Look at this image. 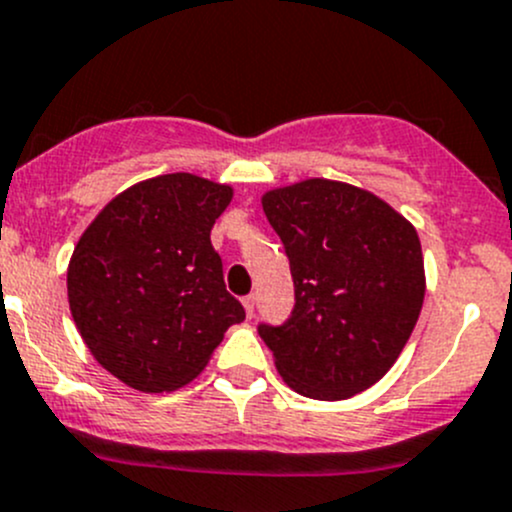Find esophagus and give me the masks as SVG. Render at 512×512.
Returning <instances> with one entry per match:
<instances>
[{
  "label": "esophagus",
  "mask_w": 512,
  "mask_h": 512,
  "mask_svg": "<svg viewBox=\"0 0 512 512\" xmlns=\"http://www.w3.org/2000/svg\"><path fill=\"white\" fill-rule=\"evenodd\" d=\"M242 307H245V314L247 317H255V294H247V297H242Z\"/></svg>",
  "instance_id": "obj_1"
}]
</instances>
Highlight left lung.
<instances>
[{
    "instance_id": "8db88e82",
    "label": "left lung",
    "mask_w": 512,
    "mask_h": 512,
    "mask_svg": "<svg viewBox=\"0 0 512 512\" xmlns=\"http://www.w3.org/2000/svg\"><path fill=\"white\" fill-rule=\"evenodd\" d=\"M262 208L285 245L294 309L257 334L297 394H361L394 366L421 314L414 225L376 195L324 178L270 190Z\"/></svg>"
}]
</instances>
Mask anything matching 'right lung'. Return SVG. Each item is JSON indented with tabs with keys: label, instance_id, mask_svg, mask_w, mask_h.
<instances>
[{
	"label": "right lung",
	"instance_id": "add662e5",
	"mask_svg": "<svg viewBox=\"0 0 512 512\" xmlns=\"http://www.w3.org/2000/svg\"><path fill=\"white\" fill-rule=\"evenodd\" d=\"M230 185L190 173L143 180L86 227L69 262V307L98 364L146 394L188 384L245 309L210 242Z\"/></svg>",
	"mask_w": 512,
	"mask_h": 512
}]
</instances>
